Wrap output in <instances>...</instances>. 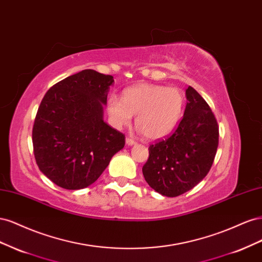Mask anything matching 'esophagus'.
I'll list each match as a JSON object with an SVG mask.
<instances>
[{
  "label": "esophagus",
  "mask_w": 262,
  "mask_h": 262,
  "mask_svg": "<svg viewBox=\"0 0 262 262\" xmlns=\"http://www.w3.org/2000/svg\"><path fill=\"white\" fill-rule=\"evenodd\" d=\"M125 143H126V145L132 146V145H134V144H137V141L134 140V139H131V138H126V139H125Z\"/></svg>",
  "instance_id": "obj_1"
}]
</instances>
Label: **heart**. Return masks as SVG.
<instances>
[{"instance_id": "obj_1", "label": "heart", "mask_w": 262, "mask_h": 262, "mask_svg": "<svg viewBox=\"0 0 262 262\" xmlns=\"http://www.w3.org/2000/svg\"><path fill=\"white\" fill-rule=\"evenodd\" d=\"M185 97L178 89L153 84H139L123 92V97L112 95L107 112L117 128L136 124L149 140L162 139L178 124L184 112Z\"/></svg>"}]
</instances>
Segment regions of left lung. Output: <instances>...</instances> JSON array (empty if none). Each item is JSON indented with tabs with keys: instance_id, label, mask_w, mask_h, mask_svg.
I'll use <instances>...</instances> for the list:
<instances>
[{
	"instance_id": "1",
	"label": "left lung",
	"mask_w": 262,
	"mask_h": 262,
	"mask_svg": "<svg viewBox=\"0 0 262 262\" xmlns=\"http://www.w3.org/2000/svg\"><path fill=\"white\" fill-rule=\"evenodd\" d=\"M177 129L148 147L142 171L150 188L165 196L191 190L208 175L219 145V125L210 106L191 86Z\"/></svg>"
}]
</instances>
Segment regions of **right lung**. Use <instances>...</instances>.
<instances>
[{
	"label": "right lung",
	"mask_w": 262,
	"mask_h": 262,
	"mask_svg": "<svg viewBox=\"0 0 262 262\" xmlns=\"http://www.w3.org/2000/svg\"><path fill=\"white\" fill-rule=\"evenodd\" d=\"M114 76L83 70L46 93L33 128L39 169L63 189L91 186L122 149L124 136L104 121Z\"/></svg>",
	"instance_id": "right-lung-1"
}]
</instances>
